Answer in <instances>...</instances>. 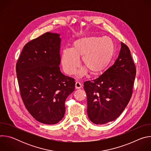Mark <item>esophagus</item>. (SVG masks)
Returning a JSON list of instances; mask_svg holds the SVG:
<instances>
[{
	"instance_id": "1",
	"label": "esophagus",
	"mask_w": 151,
	"mask_h": 151,
	"mask_svg": "<svg viewBox=\"0 0 151 151\" xmlns=\"http://www.w3.org/2000/svg\"><path fill=\"white\" fill-rule=\"evenodd\" d=\"M75 88L76 89H80L82 88V85L79 82H76L75 83Z\"/></svg>"
}]
</instances>
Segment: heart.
<instances>
[{
    "label": "heart",
    "instance_id": "1",
    "mask_svg": "<svg viewBox=\"0 0 151 151\" xmlns=\"http://www.w3.org/2000/svg\"><path fill=\"white\" fill-rule=\"evenodd\" d=\"M115 46L112 39L107 36H87L75 40L72 49H64L62 52L61 64L67 74H74L79 66V58L86 68L79 72L82 76L87 70L93 75L102 72L108 66L114 54Z\"/></svg>",
    "mask_w": 151,
    "mask_h": 151
}]
</instances>
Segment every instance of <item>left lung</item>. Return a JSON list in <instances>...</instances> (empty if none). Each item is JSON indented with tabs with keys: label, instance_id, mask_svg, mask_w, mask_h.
Wrapping results in <instances>:
<instances>
[{
	"label": "left lung",
	"instance_id": "1",
	"mask_svg": "<svg viewBox=\"0 0 151 151\" xmlns=\"http://www.w3.org/2000/svg\"><path fill=\"white\" fill-rule=\"evenodd\" d=\"M136 74L130 49L121 42L119 56L113 65L99 78L83 83L91 122L105 124L121 114L132 97Z\"/></svg>",
	"mask_w": 151,
	"mask_h": 151
}]
</instances>
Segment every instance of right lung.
<instances>
[{"label": "right lung", "instance_id": "add662e5", "mask_svg": "<svg viewBox=\"0 0 151 151\" xmlns=\"http://www.w3.org/2000/svg\"><path fill=\"white\" fill-rule=\"evenodd\" d=\"M60 35L47 32L24 46L16 64L20 95L37 121L55 124L64 117L65 101L75 90V79L63 75Z\"/></svg>", "mask_w": 151, "mask_h": 151}]
</instances>
